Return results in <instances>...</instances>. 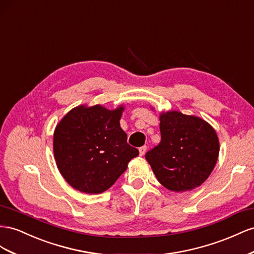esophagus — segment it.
Segmentation results:
<instances>
[{
  "label": "esophagus",
  "instance_id": "obj_1",
  "mask_svg": "<svg viewBox=\"0 0 254 254\" xmlns=\"http://www.w3.org/2000/svg\"><path fill=\"white\" fill-rule=\"evenodd\" d=\"M146 150H147V146H142L139 148V154L142 156L144 153H146Z\"/></svg>",
  "mask_w": 254,
  "mask_h": 254
}]
</instances>
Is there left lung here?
Here are the masks:
<instances>
[{
  "label": "left lung",
  "instance_id": "obj_1",
  "mask_svg": "<svg viewBox=\"0 0 254 254\" xmlns=\"http://www.w3.org/2000/svg\"><path fill=\"white\" fill-rule=\"evenodd\" d=\"M159 121L161 142L144 155L158 182L177 192L200 186L218 158L215 129L203 119L176 111L162 113Z\"/></svg>",
  "mask_w": 254,
  "mask_h": 254
}]
</instances>
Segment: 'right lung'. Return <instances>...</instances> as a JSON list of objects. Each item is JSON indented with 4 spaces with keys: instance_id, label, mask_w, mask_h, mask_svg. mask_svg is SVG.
Listing matches in <instances>:
<instances>
[{
    "instance_id": "obj_1",
    "label": "right lung",
    "mask_w": 254,
    "mask_h": 254,
    "mask_svg": "<svg viewBox=\"0 0 254 254\" xmlns=\"http://www.w3.org/2000/svg\"><path fill=\"white\" fill-rule=\"evenodd\" d=\"M123 110L81 105L57 125L53 138L56 165L75 190L86 193L107 190L139 154L120 127Z\"/></svg>"
}]
</instances>
